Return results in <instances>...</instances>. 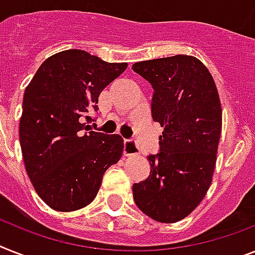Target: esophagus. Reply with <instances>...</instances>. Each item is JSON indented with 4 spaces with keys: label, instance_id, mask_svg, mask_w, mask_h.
Segmentation results:
<instances>
[{
    "label": "esophagus",
    "instance_id": "esophagus-1",
    "mask_svg": "<svg viewBox=\"0 0 255 255\" xmlns=\"http://www.w3.org/2000/svg\"><path fill=\"white\" fill-rule=\"evenodd\" d=\"M124 153L126 156H130V155H138V147H136L135 142H132L130 139L124 140Z\"/></svg>",
    "mask_w": 255,
    "mask_h": 255
}]
</instances>
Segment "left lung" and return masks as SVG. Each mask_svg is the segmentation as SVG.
I'll use <instances>...</instances> for the list:
<instances>
[{"label":"left lung","mask_w":255,"mask_h":255,"mask_svg":"<svg viewBox=\"0 0 255 255\" xmlns=\"http://www.w3.org/2000/svg\"><path fill=\"white\" fill-rule=\"evenodd\" d=\"M150 82L152 120L164 128L159 152L148 155L150 176L132 185L140 211L160 223L186 218L205 198L215 169L222 107L210 71L178 54L132 65Z\"/></svg>","instance_id":"left-lung-1"}]
</instances>
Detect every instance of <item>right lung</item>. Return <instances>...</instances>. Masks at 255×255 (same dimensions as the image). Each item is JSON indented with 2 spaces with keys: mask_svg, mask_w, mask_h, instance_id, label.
Wrapping results in <instances>:
<instances>
[{
  "mask_svg": "<svg viewBox=\"0 0 255 255\" xmlns=\"http://www.w3.org/2000/svg\"><path fill=\"white\" fill-rule=\"evenodd\" d=\"M128 64L69 49L44 61L27 86L19 140L37 195L57 211H75L98 194L103 174L120 160L124 140L90 130L98 98Z\"/></svg>",
  "mask_w": 255,
  "mask_h": 255,
  "instance_id": "add662e5",
  "label": "right lung"
}]
</instances>
